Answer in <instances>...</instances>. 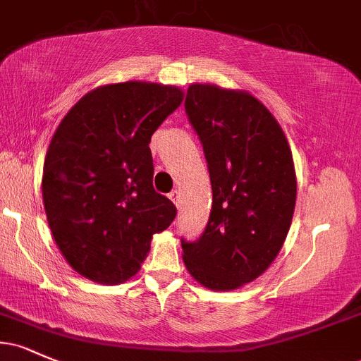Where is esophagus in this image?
Listing matches in <instances>:
<instances>
[{
	"instance_id": "obj_1",
	"label": "esophagus",
	"mask_w": 361,
	"mask_h": 361,
	"mask_svg": "<svg viewBox=\"0 0 361 361\" xmlns=\"http://www.w3.org/2000/svg\"><path fill=\"white\" fill-rule=\"evenodd\" d=\"M169 198H171V200H173V204H175L176 207H180V204H181L180 190H173V192L169 193Z\"/></svg>"
}]
</instances>
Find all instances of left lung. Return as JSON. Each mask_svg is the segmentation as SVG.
<instances>
[{"label":"left lung","instance_id":"obj_1","mask_svg":"<svg viewBox=\"0 0 361 361\" xmlns=\"http://www.w3.org/2000/svg\"><path fill=\"white\" fill-rule=\"evenodd\" d=\"M185 110L212 183L204 234L181 241L185 267L205 288L235 290L267 271L287 238L297 198L292 151L271 111L247 91L193 82Z\"/></svg>","mask_w":361,"mask_h":361}]
</instances>
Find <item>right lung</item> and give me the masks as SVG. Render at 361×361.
Listing matches in <instances>:
<instances>
[{"label":"right lung","mask_w":361,"mask_h":361,"mask_svg":"<svg viewBox=\"0 0 361 361\" xmlns=\"http://www.w3.org/2000/svg\"><path fill=\"white\" fill-rule=\"evenodd\" d=\"M183 102L147 81L86 93L61 120L45 154L42 198L54 241L74 271L117 285L140 270L176 207L152 186L149 142Z\"/></svg>","instance_id":"1"}]
</instances>
